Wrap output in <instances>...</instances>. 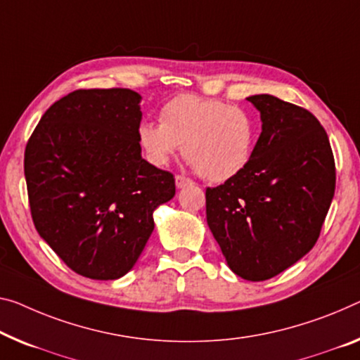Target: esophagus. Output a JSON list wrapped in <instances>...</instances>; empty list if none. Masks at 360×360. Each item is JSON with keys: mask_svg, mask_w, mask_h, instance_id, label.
<instances>
[{"mask_svg": "<svg viewBox=\"0 0 360 360\" xmlns=\"http://www.w3.org/2000/svg\"><path fill=\"white\" fill-rule=\"evenodd\" d=\"M193 181L188 179V176H184V175H176L175 176V185H176V188H185V186H188V185H191Z\"/></svg>", "mask_w": 360, "mask_h": 360, "instance_id": "34e87169", "label": "esophagus"}]
</instances>
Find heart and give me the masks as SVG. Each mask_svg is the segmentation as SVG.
I'll return each mask as SVG.
<instances>
[{"instance_id":"1","label":"heart","mask_w":360,"mask_h":360,"mask_svg":"<svg viewBox=\"0 0 360 360\" xmlns=\"http://www.w3.org/2000/svg\"><path fill=\"white\" fill-rule=\"evenodd\" d=\"M159 122L138 127V143L154 165L169 164L181 153L196 172L225 181L250 164L256 145V122L248 110L219 99L179 95L161 108Z\"/></svg>"}]
</instances>
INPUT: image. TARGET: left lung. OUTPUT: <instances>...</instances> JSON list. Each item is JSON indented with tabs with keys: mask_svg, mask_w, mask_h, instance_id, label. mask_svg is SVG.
<instances>
[{
	"mask_svg": "<svg viewBox=\"0 0 360 360\" xmlns=\"http://www.w3.org/2000/svg\"><path fill=\"white\" fill-rule=\"evenodd\" d=\"M246 99L261 112L262 131L246 169L206 190V219L231 272L264 281L317 243L336 172L315 115L272 95Z\"/></svg>",
	"mask_w": 360,
	"mask_h": 360,
	"instance_id": "left-lung-1",
	"label": "left lung"
}]
</instances>
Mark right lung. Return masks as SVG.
<instances>
[{
	"mask_svg": "<svg viewBox=\"0 0 360 360\" xmlns=\"http://www.w3.org/2000/svg\"><path fill=\"white\" fill-rule=\"evenodd\" d=\"M141 96L129 88L77 90L49 108L25 148L35 229L75 274L117 280L154 230L175 179L141 158Z\"/></svg>",
	"mask_w": 360,
	"mask_h": 360,
	"instance_id": "add662e5",
	"label": "right lung"
}]
</instances>
